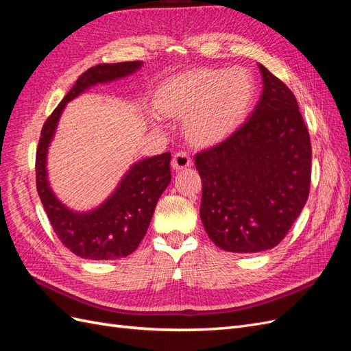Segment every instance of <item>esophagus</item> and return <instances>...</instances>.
Listing matches in <instances>:
<instances>
[{
  "label": "esophagus",
  "mask_w": 351,
  "mask_h": 351,
  "mask_svg": "<svg viewBox=\"0 0 351 351\" xmlns=\"http://www.w3.org/2000/svg\"><path fill=\"white\" fill-rule=\"evenodd\" d=\"M192 165V158L186 152V151H180L173 156L171 167L176 169V171H180V169L187 168Z\"/></svg>",
  "instance_id": "esophagus-1"
}]
</instances>
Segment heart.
<instances>
[{
  "instance_id": "b5f03b06",
  "label": "heart",
  "mask_w": 351,
  "mask_h": 351,
  "mask_svg": "<svg viewBox=\"0 0 351 351\" xmlns=\"http://www.w3.org/2000/svg\"><path fill=\"white\" fill-rule=\"evenodd\" d=\"M256 95L253 74L241 67L197 69L164 83L158 111L186 121L187 136L200 145L227 139L246 119Z\"/></svg>"
}]
</instances>
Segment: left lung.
Wrapping results in <instances>:
<instances>
[{
    "mask_svg": "<svg viewBox=\"0 0 351 351\" xmlns=\"http://www.w3.org/2000/svg\"><path fill=\"white\" fill-rule=\"evenodd\" d=\"M259 70L263 90L247 121L195 156L202 222L218 247L234 253L277 246L311 190V137L294 93Z\"/></svg>",
    "mask_w": 351,
    "mask_h": 351,
    "instance_id": "8db88e82",
    "label": "left lung"
}]
</instances>
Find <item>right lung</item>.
Segmentation results:
<instances>
[{
	"label": "right lung",
	"instance_id": "right-lung-1",
	"mask_svg": "<svg viewBox=\"0 0 351 351\" xmlns=\"http://www.w3.org/2000/svg\"><path fill=\"white\" fill-rule=\"evenodd\" d=\"M141 67L142 61H125L88 69L42 127L35 165L38 195L57 237L70 252L83 259H119L129 256L137 249L149 227L159 196L171 182V154L165 152L136 162L101 206L90 212H74L62 205L49 187L48 146L69 101L93 84L125 77Z\"/></svg>",
	"mask_w": 351,
	"mask_h": 351
}]
</instances>
